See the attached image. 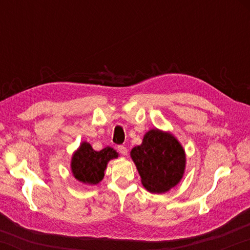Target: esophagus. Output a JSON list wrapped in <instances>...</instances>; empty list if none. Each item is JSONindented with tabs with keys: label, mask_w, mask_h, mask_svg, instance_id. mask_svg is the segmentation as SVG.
<instances>
[{
	"label": "esophagus",
	"mask_w": 250,
	"mask_h": 250,
	"mask_svg": "<svg viewBox=\"0 0 250 250\" xmlns=\"http://www.w3.org/2000/svg\"><path fill=\"white\" fill-rule=\"evenodd\" d=\"M118 151H119L122 155L128 154V149H126L125 146H118Z\"/></svg>",
	"instance_id": "obj_1"
}]
</instances>
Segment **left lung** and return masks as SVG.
<instances>
[{"label":"left lung","mask_w":250,"mask_h":250,"mask_svg":"<svg viewBox=\"0 0 250 250\" xmlns=\"http://www.w3.org/2000/svg\"><path fill=\"white\" fill-rule=\"evenodd\" d=\"M141 183L150 193L168 192L183 179L186 167L185 150L168 131L151 129L140 146L130 152Z\"/></svg>","instance_id":"obj_1"}]
</instances>
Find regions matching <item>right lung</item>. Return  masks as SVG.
Here are the masks:
<instances>
[{"instance_id":"1","label":"right lung","mask_w":250,"mask_h":250,"mask_svg":"<svg viewBox=\"0 0 250 250\" xmlns=\"http://www.w3.org/2000/svg\"><path fill=\"white\" fill-rule=\"evenodd\" d=\"M118 156L119 153L112 147L107 146L95 151L90 143L83 141L71 155L70 170L77 181L83 184L97 185L104 179L109 161Z\"/></svg>"}]
</instances>
